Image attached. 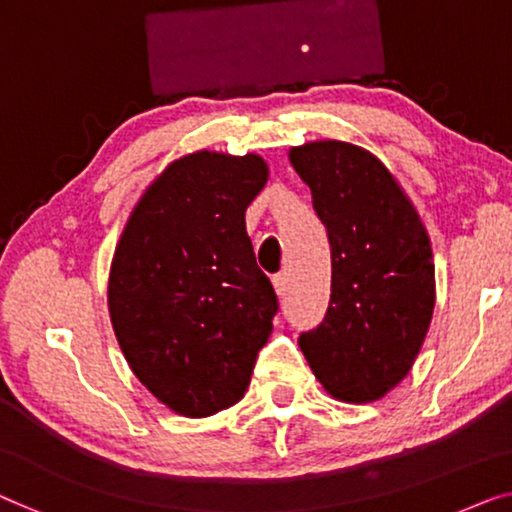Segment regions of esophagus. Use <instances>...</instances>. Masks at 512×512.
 <instances>
[{"mask_svg": "<svg viewBox=\"0 0 512 512\" xmlns=\"http://www.w3.org/2000/svg\"><path fill=\"white\" fill-rule=\"evenodd\" d=\"M273 289H276L278 299H285V296H287V289H289V278H287V273H278V276H273Z\"/></svg>", "mask_w": 512, "mask_h": 512, "instance_id": "esophagus-1", "label": "esophagus"}]
</instances>
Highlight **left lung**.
<instances>
[{
  "label": "left lung",
  "mask_w": 512,
  "mask_h": 512,
  "mask_svg": "<svg viewBox=\"0 0 512 512\" xmlns=\"http://www.w3.org/2000/svg\"><path fill=\"white\" fill-rule=\"evenodd\" d=\"M287 156L331 243L329 310L301 335V352L335 400H381L409 375L430 329V236L400 181L368 149L315 140Z\"/></svg>",
  "instance_id": "obj_1"
}]
</instances>
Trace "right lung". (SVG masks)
<instances>
[{"label": "right lung", "mask_w": 512, "mask_h": 512, "mask_svg": "<svg viewBox=\"0 0 512 512\" xmlns=\"http://www.w3.org/2000/svg\"><path fill=\"white\" fill-rule=\"evenodd\" d=\"M269 181L257 154L174 158L126 220L110 264L108 310L140 384L174 414L239 402L273 331L276 292L259 271L246 209Z\"/></svg>", "instance_id": "right-lung-1"}]
</instances>
